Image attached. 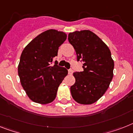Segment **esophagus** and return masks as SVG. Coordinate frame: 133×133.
<instances>
[{"mask_svg":"<svg viewBox=\"0 0 133 133\" xmlns=\"http://www.w3.org/2000/svg\"><path fill=\"white\" fill-rule=\"evenodd\" d=\"M73 70H71V69H69V71H68V73H69V75H72L73 74Z\"/></svg>","mask_w":133,"mask_h":133,"instance_id":"obj_1","label":"esophagus"}]
</instances>
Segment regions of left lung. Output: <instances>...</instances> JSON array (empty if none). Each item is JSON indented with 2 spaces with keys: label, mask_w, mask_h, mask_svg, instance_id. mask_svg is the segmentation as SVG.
I'll use <instances>...</instances> for the list:
<instances>
[{
  "label": "left lung",
  "mask_w": 133,
  "mask_h": 133,
  "mask_svg": "<svg viewBox=\"0 0 133 133\" xmlns=\"http://www.w3.org/2000/svg\"><path fill=\"white\" fill-rule=\"evenodd\" d=\"M68 39L76 51L77 60L84 62V71L73 73L75 83L71 87V95L78 103L91 105L103 96L114 77L110 49L88 30L70 32Z\"/></svg>",
  "instance_id": "obj_1"
}]
</instances>
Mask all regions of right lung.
<instances>
[{
	"mask_svg": "<svg viewBox=\"0 0 133 133\" xmlns=\"http://www.w3.org/2000/svg\"><path fill=\"white\" fill-rule=\"evenodd\" d=\"M66 39L64 32L49 29L35 37L25 47L18 64L21 85L30 99L45 105L54 101L59 85L68 74L53 60Z\"/></svg>",
	"mask_w": 133,
	"mask_h": 133,
	"instance_id": "1",
	"label": "right lung"
}]
</instances>
